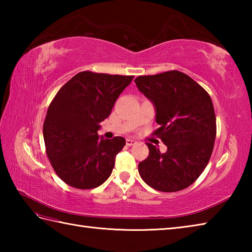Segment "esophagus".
I'll list each match as a JSON object with an SVG mask.
<instances>
[{"mask_svg":"<svg viewBox=\"0 0 252 252\" xmlns=\"http://www.w3.org/2000/svg\"><path fill=\"white\" fill-rule=\"evenodd\" d=\"M135 143H136V141H135V140H132V138H127V140H126V145H127V146L134 145Z\"/></svg>","mask_w":252,"mask_h":252,"instance_id":"34e87169","label":"esophagus"}]
</instances>
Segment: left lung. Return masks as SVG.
Instances as JSON below:
<instances>
[{"label": "left lung", "mask_w": 252, "mask_h": 252, "mask_svg": "<svg viewBox=\"0 0 252 252\" xmlns=\"http://www.w3.org/2000/svg\"><path fill=\"white\" fill-rule=\"evenodd\" d=\"M134 82L156 107L159 127L153 135L168 147L161 154L146 143L149 155L138 163L141 178L159 191L184 189L199 178L215 146L217 119L210 95L178 70L140 76Z\"/></svg>", "instance_id": "8db88e82"}]
</instances>
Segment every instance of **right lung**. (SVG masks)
<instances>
[{"label": "right lung", "instance_id": "obj_1", "mask_svg": "<svg viewBox=\"0 0 252 252\" xmlns=\"http://www.w3.org/2000/svg\"><path fill=\"white\" fill-rule=\"evenodd\" d=\"M134 76L82 71L53 98L43 123L45 152L56 174L74 189H92L109 178L126 140L99 138V123Z\"/></svg>", "mask_w": 252, "mask_h": 252}]
</instances>
